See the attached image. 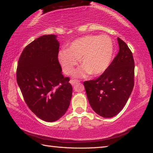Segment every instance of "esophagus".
Wrapping results in <instances>:
<instances>
[{"mask_svg": "<svg viewBox=\"0 0 153 153\" xmlns=\"http://www.w3.org/2000/svg\"><path fill=\"white\" fill-rule=\"evenodd\" d=\"M70 84H71V85H74L75 84H76V83H78L79 82V81L78 80H77V79H71L70 80Z\"/></svg>", "mask_w": 153, "mask_h": 153, "instance_id": "esophagus-1", "label": "esophagus"}]
</instances>
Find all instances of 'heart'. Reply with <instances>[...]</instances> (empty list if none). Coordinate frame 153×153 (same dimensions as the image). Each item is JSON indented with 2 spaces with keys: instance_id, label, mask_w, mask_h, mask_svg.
<instances>
[{
  "instance_id": "obj_1",
  "label": "heart",
  "mask_w": 153,
  "mask_h": 153,
  "mask_svg": "<svg viewBox=\"0 0 153 153\" xmlns=\"http://www.w3.org/2000/svg\"><path fill=\"white\" fill-rule=\"evenodd\" d=\"M113 54L112 40L107 35H87L69 44L67 51L59 53L58 59L63 72L72 73L79 59L82 67L75 71L74 76L86 77L89 74L99 76L109 67Z\"/></svg>"
}]
</instances>
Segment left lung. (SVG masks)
Listing matches in <instances>:
<instances>
[{
  "label": "left lung",
  "instance_id": "obj_1",
  "mask_svg": "<svg viewBox=\"0 0 153 153\" xmlns=\"http://www.w3.org/2000/svg\"><path fill=\"white\" fill-rule=\"evenodd\" d=\"M117 41L120 50L107 70L97 79L84 82L92 108L105 118L122 110L134 88L132 53L122 40L117 38Z\"/></svg>",
  "mask_w": 153,
  "mask_h": 153
}]
</instances>
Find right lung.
Wrapping results in <instances>:
<instances>
[{"label":"right lung","instance_id":"add662e5","mask_svg":"<svg viewBox=\"0 0 153 153\" xmlns=\"http://www.w3.org/2000/svg\"><path fill=\"white\" fill-rule=\"evenodd\" d=\"M54 34L44 35L23 51L17 82L30 110L41 120L53 122L63 117L72 97L69 77L58 60L59 42Z\"/></svg>","mask_w":153,"mask_h":153}]
</instances>
